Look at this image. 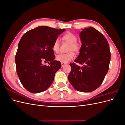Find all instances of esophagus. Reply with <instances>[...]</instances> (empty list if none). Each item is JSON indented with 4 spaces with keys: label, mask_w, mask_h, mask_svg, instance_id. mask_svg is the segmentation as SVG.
<instances>
[{
    "label": "esophagus",
    "mask_w": 125,
    "mask_h": 125,
    "mask_svg": "<svg viewBox=\"0 0 125 125\" xmlns=\"http://www.w3.org/2000/svg\"><path fill=\"white\" fill-rule=\"evenodd\" d=\"M66 65V63H62V68L64 66H65Z\"/></svg>",
    "instance_id": "34e87169"
}]
</instances>
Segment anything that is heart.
<instances>
[{
  "label": "heart",
  "instance_id": "1",
  "mask_svg": "<svg viewBox=\"0 0 125 125\" xmlns=\"http://www.w3.org/2000/svg\"><path fill=\"white\" fill-rule=\"evenodd\" d=\"M62 40L65 42L69 44V46L68 48V51L69 52L66 54H60L57 55L56 59L62 63H66L73 59L74 54L73 52H76V53L80 51V47L79 44L77 43V36L73 33L70 32L67 33L62 37ZM52 48L54 52H57L59 51V41L58 39L55 41L53 45H52Z\"/></svg>",
  "mask_w": 125,
  "mask_h": 125
}]
</instances>
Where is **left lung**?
Instances as JSON below:
<instances>
[{
    "label": "left lung",
    "mask_w": 125,
    "mask_h": 125,
    "mask_svg": "<svg viewBox=\"0 0 125 125\" xmlns=\"http://www.w3.org/2000/svg\"><path fill=\"white\" fill-rule=\"evenodd\" d=\"M79 36L82 45L74 62L83 66L70 63L71 70L68 78L76 90L90 92L103 82L109 69L111 52L107 40L94 28L82 29Z\"/></svg>",
    "instance_id": "8db88e82"
}]
</instances>
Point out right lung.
I'll return each instance as SVG.
<instances>
[{
  "label": "right lung",
  "mask_w": 125,
  "mask_h": 125,
  "mask_svg": "<svg viewBox=\"0 0 125 125\" xmlns=\"http://www.w3.org/2000/svg\"><path fill=\"white\" fill-rule=\"evenodd\" d=\"M65 30L40 26L21 37L15 62L20 82L30 92H43L52 84L55 73L62 67L59 62L54 60L52 45ZM43 60L48 61L49 66L43 65Z\"/></svg>",
  "instance_id": "1"
}]
</instances>
